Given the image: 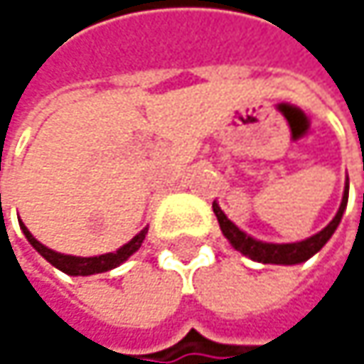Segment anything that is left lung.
<instances>
[{
	"mask_svg": "<svg viewBox=\"0 0 364 364\" xmlns=\"http://www.w3.org/2000/svg\"><path fill=\"white\" fill-rule=\"evenodd\" d=\"M348 189L350 185L346 181L343 187V198H341V204H339V210L337 215L333 217V221L328 223L325 230H321L318 234L301 240V242H287V245H274V242H263V240H257L253 236L245 234L240 228H236L228 217L225 213L219 208L217 202H213V210L217 215V221H219V228L223 232V236L230 240V245L240 251L245 257L259 261V263H274V265H295V263H304L308 261L312 255H316L325 245L328 242V238L333 236V232L337 230L341 217H343V210H346V204H348Z\"/></svg>",
	"mask_w": 364,
	"mask_h": 364,
	"instance_id": "8db88e82",
	"label": "left lung"
}]
</instances>
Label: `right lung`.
<instances>
[{
	"instance_id": "right-lung-1",
	"label": "right lung",
	"mask_w": 364,
	"mask_h": 364,
	"mask_svg": "<svg viewBox=\"0 0 364 364\" xmlns=\"http://www.w3.org/2000/svg\"><path fill=\"white\" fill-rule=\"evenodd\" d=\"M18 223H21L23 234L27 236V240L31 242V247L36 249L37 253L41 255L46 261H50L54 267H58L60 272L69 274V276H90V274L109 272V269H113V267H117L119 263H124L130 255L136 253V251L141 249L143 240H145V234H147V228H145V230H141V232H139L130 242H128V245L119 247V249H117V251H113V253L99 255V257H73V255L56 253V251H52V249L43 247L39 240H36V238L31 236V232L25 228V223H23V221H18Z\"/></svg>"
}]
</instances>
